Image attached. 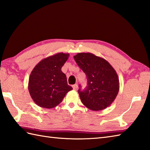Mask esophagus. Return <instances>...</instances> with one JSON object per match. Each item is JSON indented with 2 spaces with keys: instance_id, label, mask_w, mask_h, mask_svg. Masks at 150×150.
I'll list each match as a JSON object with an SVG mask.
<instances>
[{
  "instance_id": "34e87169",
  "label": "esophagus",
  "mask_w": 150,
  "mask_h": 150,
  "mask_svg": "<svg viewBox=\"0 0 150 150\" xmlns=\"http://www.w3.org/2000/svg\"><path fill=\"white\" fill-rule=\"evenodd\" d=\"M72 88H73V89L74 90V91H77L78 88V86L77 84H75L74 85H72Z\"/></svg>"
}]
</instances>
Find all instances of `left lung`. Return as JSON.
I'll use <instances>...</instances> for the list:
<instances>
[{
	"label": "left lung",
	"instance_id": "left-lung-1",
	"mask_svg": "<svg viewBox=\"0 0 150 150\" xmlns=\"http://www.w3.org/2000/svg\"><path fill=\"white\" fill-rule=\"evenodd\" d=\"M74 58L87 79L86 88L78 90L83 104L94 111L107 108L119 91V78L115 69L104 58L90 52L78 53Z\"/></svg>",
	"mask_w": 150,
	"mask_h": 150
}]
</instances>
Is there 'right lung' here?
<instances>
[{"mask_svg": "<svg viewBox=\"0 0 150 150\" xmlns=\"http://www.w3.org/2000/svg\"><path fill=\"white\" fill-rule=\"evenodd\" d=\"M69 56L68 53H57L43 59L33 69L29 78L28 89L33 100L38 106L54 108L72 89L61 70Z\"/></svg>", "mask_w": 150, "mask_h": 150, "instance_id": "add662e5", "label": "right lung"}]
</instances>
